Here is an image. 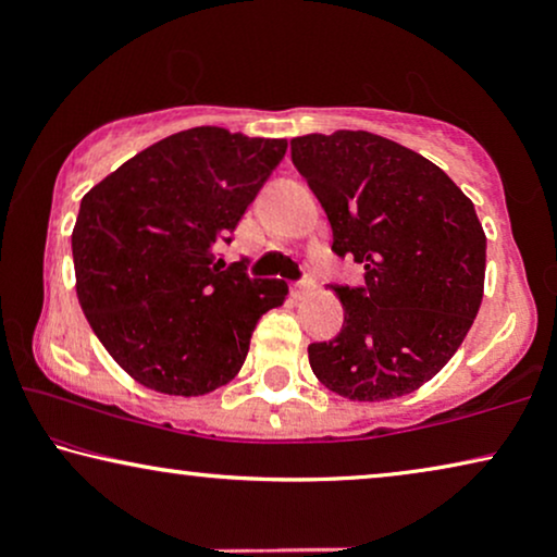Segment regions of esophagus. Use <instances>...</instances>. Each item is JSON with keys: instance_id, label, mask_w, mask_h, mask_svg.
Listing matches in <instances>:
<instances>
[{"instance_id": "1", "label": "esophagus", "mask_w": 557, "mask_h": 557, "mask_svg": "<svg viewBox=\"0 0 557 557\" xmlns=\"http://www.w3.org/2000/svg\"><path fill=\"white\" fill-rule=\"evenodd\" d=\"M311 288H314V281H311V278H304V281H296V284H292V292H294L296 299H301V296L309 294Z\"/></svg>"}]
</instances>
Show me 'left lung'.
Returning <instances> with one entry per match:
<instances>
[{"mask_svg": "<svg viewBox=\"0 0 557 557\" xmlns=\"http://www.w3.org/2000/svg\"><path fill=\"white\" fill-rule=\"evenodd\" d=\"M292 162L330 218L334 253L364 269L362 288L332 286L345 326L309 345L311 370L347 400L416 393L482 307L486 235L474 202L441 166L370 132L296 136Z\"/></svg>", "mask_w": 557, "mask_h": 557, "instance_id": "1", "label": "left lung"}]
</instances>
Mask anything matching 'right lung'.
<instances>
[{"label":"right lung","instance_id":"right-lung-1","mask_svg":"<svg viewBox=\"0 0 557 557\" xmlns=\"http://www.w3.org/2000/svg\"><path fill=\"white\" fill-rule=\"evenodd\" d=\"M286 139L197 126L151 144L90 187L73 227L75 294L121 370L197 398L231 383L250 334L286 301L281 278L225 269L218 248L284 159Z\"/></svg>","mask_w":557,"mask_h":557}]
</instances>
